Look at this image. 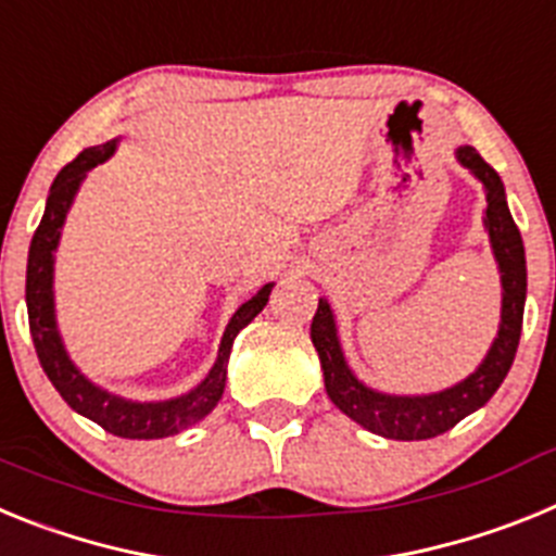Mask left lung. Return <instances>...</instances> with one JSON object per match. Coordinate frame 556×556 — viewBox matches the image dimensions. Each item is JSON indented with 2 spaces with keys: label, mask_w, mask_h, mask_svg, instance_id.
Wrapping results in <instances>:
<instances>
[{
  "label": "left lung",
  "mask_w": 556,
  "mask_h": 556,
  "mask_svg": "<svg viewBox=\"0 0 556 556\" xmlns=\"http://www.w3.org/2000/svg\"><path fill=\"white\" fill-rule=\"evenodd\" d=\"M456 155L488 189V219L484 223H488L495 262H498L501 269V287H504L498 337H495L493 348H490L488 358L481 362L479 370L465 378L462 384L437 392V395H381V392L358 384L353 372L348 370L345 356L339 351L331 308L323 298L312 320V342L320 353L328 397L351 420L365 426L372 434L387 437V440H429V437L454 429L462 417H468L470 412H476L493 397V392L498 390L501 381L507 378L509 367H513L515 351H518L520 342L523 301H527V255H523L520 230L515 225L513 214H509L498 172L481 159L473 147H462Z\"/></svg>",
  "instance_id": "obj_1"
}]
</instances>
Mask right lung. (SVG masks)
<instances>
[{"label":"right lung","mask_w":556,"mask_h":556,"mask_svg":"<svg viewBox=\"0 0 556 556\" xmlns=\"http://www.w3.org/2000/svg\"><path fill=\"white\" fill-rule=\"evenodd\" d=\"M113 152V141L100 147H88L77 155L72 164L63 166L58 172L55 184L49 189L47 211H43L41 225H38L33 244H29L27 258V317H29V333H33V345H36L38 362H41L43 372L52 381L61 397L83 417L94 420L105 431L116 437H130V440H159V437L178 434V431L189 429L198 420H203L217 401L223 397L225 376H228V356L233 348L236 333L242 331L255 314L262 312L269 301L267 283L253 294L248 303L239 306V312L230 317L228 328L223 333V345H219V356L205 376L200 387L189 392V395L172 397V401H161V404H132L125 397L108 395L105 390L94 387L91 381L77 372V367L68 362L66 351L61 345L55 328V308H52V253L61 239V225L66 219V211L72 205L77 186L86 178L88 169H94L97 164L108 159Z\"/></svg>","instance_id":"right-lung-1"}]
</instances>
